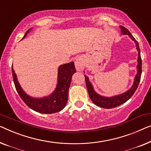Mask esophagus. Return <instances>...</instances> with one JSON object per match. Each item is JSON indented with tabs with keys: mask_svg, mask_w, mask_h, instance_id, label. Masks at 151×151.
<instances>
[{
	"mask_svg": "<svg viewBox=\"0 0 151 151\" xmlns=\"http://www.w3.org/2000/svg\"><path fill=\"white\" fill-rule=\"evenodd\" d=\"M83 62L81 59H77L75 61V66L77 70H82L83 68Z\"/></svg>",
	"mask_w": 151,
	"mask_h": 151,
	"instance_id": "34e87169",
	"label": "esophagus"
}]
</instances>
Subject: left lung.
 <instances>
[{"mask_svg": "<svg viewBox=\"0 0 151 151\" xmlns=\"http://www.w3.org/2000/svg\"><path fill=\"white\" fill-rule=\"evenodd\" d=\"M120 28H121V32H122L123 34H125V35H126V34L127 35H129V37H130L131 39L135 42V44H136V48L137 51H138V58H137V62H138V64L137 65V75L135 76V77L134 83H133L132 88L122 94L118 95V96H115L110 97V98L104 97V96H100V95L96 94V93L94 92L92 84H91V83L89 81L88 77L85 75L86 87H87V89H88V94H89V96H90V99L92 100V101L96 105L99 106L100 107L105 108V109H111V108L118 107V106L122 105V104L128 101V100L133 96V94H134L135 92V90H137V87H138L139 83L140 81V78H141L142 59H141V55H140V50H139L138 42H137V40L135 39L134 37L131 35L128 29L122 26H120Z\"/></svg>", "mask_w": 151, "mask_h": 151, "instance_id": "left-lung-1", "label": "left lung"}]
</instances>
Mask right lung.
Masks as SVG:
<instances>
[{"mask_svg": "<svg viewBox=\"0 0 151 151\" xmlns=\"http://www.w3.org/2000/svg\"><path fill=\"white\" fill-rule=\"evenodd\" d=\"M29 29L27 32H29ZM27 32L23 38L27 35ZM13 79L19 96L29 108L42 114H53L60 111L65 107L68 98V90L72 76L76 72L74 62L61 65L58 70V83L54 92L49 96L42 99H33L22 90L17 80L16 73L12 67Z\"/></svg>", "mask_w": 151, "mask_h": 151, "instance_id": "right-lung-1", "label": "right lung"}]
</instances>
